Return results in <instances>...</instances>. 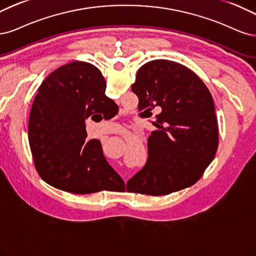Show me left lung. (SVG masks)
<instances>
[{
  "instance_id": "1",
  "label": "left lung",
  "mask_w": 256,
  "mask_h": 256,
  "mask_svg": "<svg viewBox=\"0 0 256 256\" xmlns=\"http://www.w3.org/2000/svg\"><path fill=\"white\" fill-rule=\"evenodd\" d=\"M132 90L138 110L156 114L148 139L146 166L128 180L126 190L164 196L194 185L215 158L218 126L208 88L185 66L156 60L139 68Z\"/></svg>"
}]
</instances>
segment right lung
Instances as JSON below:
<instances>
[{
    "label": "right lung",
    "instance_id": "1",
    "mask_svg": "<svg viewBox=\"0 0 256 256\" xmlns=\"http://www.w3.org/2000/svg\"><path fill=\"white\" fill-rule=\"evenodd\" d=\"M105 89L100 70L84 62L62 66L38 88L28 119V142L36 170L48 184L76 194L124 186L107 162L101 142L86 139L87 118L108 119L118 112Z\"/></svg>",
    "mask_w": 256,
    "mask_h": 256
}]
</instances>
